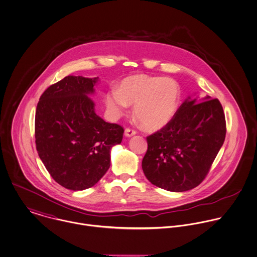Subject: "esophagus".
<instances>
[{"label": "esophagus", "mask_w": 257, "mask_h": 257, "mask_svg": "<svg viewBox=\"0 0 257 257\" xmlns=\"http://www.w3.org/2000/svg\"><path fill=\"white\" fill-rule=\"evenodd\" d=\"M124 134H125L126 137H132V136L136 135V131L133 130V129H130V128H126Z\"/></svg>", "instance_id": "obj_1"}]
</instances>
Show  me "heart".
Returning <instances> with one entry per match:
<instances>
[{
    "mask_svg": "<svg viewBox=\"0 0 257 257\" xmlns=\"http://www.w3.org/2000/svg\"><path fill=\"white\" fill-rule=\"evenodd\" d=\"M179 93V86L172 79L135 75L124 79L118 90L107 92L105 99L115 115L122 114L128 104H135V116L147 129L155 130L171 121Z\"/></svg>",
    "mask_w": 257,
    "mask_h": 257,
    "instance_id": "heart-1",
    "label": "heart"
}]
</instances>
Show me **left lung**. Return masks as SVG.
Masks as SVG:
<instances>
[{
    "label": "left lung",
    "mask_w": 257,
    "mask_h": 257,
    "mask_svg": "<svg viewBox=\"0 0 257 257\" xmlns=\"http://www.w3.org/2000/svg\"><path fill=\"white\" fill-rule=\"evenodd\" d=\"M219 99L190 96L171 121L147 137L142 169L148 180L172 192L190 190L203 181L226 137Z\"/></svg>",
    "instance_id": "left-lung-1"
}]
</instances>
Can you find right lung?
<instances>
[{"mask_svg":"<svg viewBox=\"0 0 257 257\" xmlns=\"http://www.w3.org/2000/svg\"><path fill=\"white\" fill-rule=\"evenodd\" d=\"M98 78L68 76L40 96L35 144L53 179L70 190L93 186L110 167V150L123 138L122 126L105 122L88 96Z\"/></svg>","mask_w":257,"mask_h":257,"instance_id":"add662e5","label":"right lung"}]
</instances>
